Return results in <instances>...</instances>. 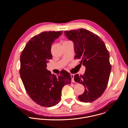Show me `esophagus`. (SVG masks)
Instances as JSON below:
<instances>
[{
    "instance_id": "34e87169",
    "label": "esophagus",
    "mask_w": 128,
    "mask_h": 128,
    "mask_svg": "<svg viewBox=\"0 0 128 128\" xmlns=\"http://www.w3.org/2000/svg\"><path fill=\"white\" fill-rule=\"evenodd\" d=\"M70 76H71V77L72 78V82H74V75L72 74H70Z\"/></svg>"
}]
</instances>
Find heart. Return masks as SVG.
<instances>
[{"label": "heart", "instance_id": "heart-1", "mask_svg": "<svg viewBox=\"0 0 128 128\" xmlns=\"http://www.w3.org/2000/svg\"><path fill=\"white\" fill-rule=\"evenodd\" d=\"M69 41H65L64 42H69Z\"/></svg>", "mask_w": 128, "mask_h": 128}]
</instances>
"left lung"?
<instances>
[{"label":"left lung","instance_id":"8db88e82","mask_svg":"<svg viewBox=\"0 0 128 128\" xmlns=\"http://www.w3.org/2000/svg\"><path fill=\"white\" fill-rule=\"evenodd\" d=\"M64 33L74 42V59H81L80 63L86 67L83 75L74 76V81L85 87L84 93L78 98L84 102H94L102 94L108 84L111 69L108 51L100 37L86 29Z\"/></svg>","mask_w":128,"mask_h":128}]
</instances>
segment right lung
I'll use <instances>...</instances> for the list:
<instances>
[{"mask_svg": "<svg viewBox=\"0 0 128 128\" xmlns=\"http://www.w3.org/2000/svg\"><path fill=\"white\" fill-rule=\"evenodd\" d=\"M62 32H44L35 36L26 43L20 56V74L25 90L42 106L56 105L60 100L62 88L72 82L70 74L66 71L62 70L55 75L46 68L47 62L52 58V43Z\"/></svg>", "mask_w": 128, "mask_h": 128, "instance_id": "1", "label": "right lung"}]
</instances>
